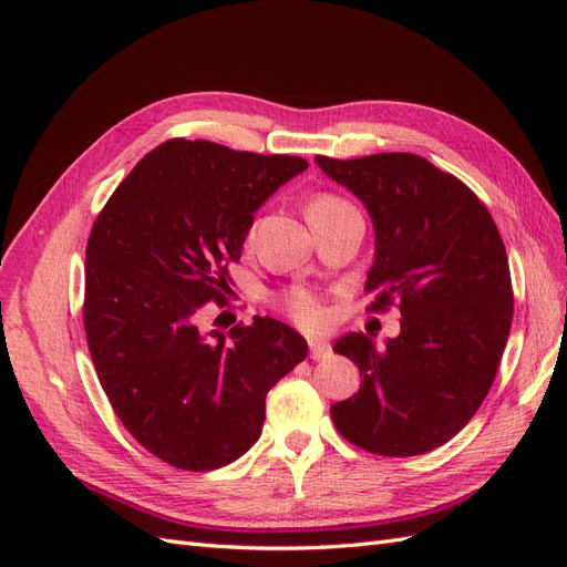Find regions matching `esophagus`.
<instances>
[{
  "instance_id": "esophagus-1",
  "label": "esophagus",
  "mask_w": 567,
  "mask_h": 567,
  "mask_svg": "<svg viewBox=\"0 0 567 567\" xmlns=\"http://www.w3.org/2000/svg\"><path fill=\"white\" fill-rule=\"evenodd\" d=\"M329 354H331V348L326 346V340L310 338V357L312 359H323V357H329Z\"/></svg>"
}]
</instances>
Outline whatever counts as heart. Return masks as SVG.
<instances>
[{"label": "heart", "instance_id": "1", "mask_svg": "<svg viewBox=\"0 0 567 567\" xmlns=\"http://www.w3.org/2000/svg\"><path fill=\"white\" fill-rule=\"evenodd\" d=\"M346 200H340L338 196H331V194H319L310 200V205H307V215L310 213H321V210H331V208H338V205H342ZM284 305L288 315L293 317L296 321L305 323V326H315L321 321V300L312 293V290L307 288H293L288 290V293L284 296Z\"/></svg>", "mask_w": 567, "mask_h": 567}]
</instances>
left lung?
<instances>
[{
    "label": "left lung",
    "instance_id": "left-lung-1",
    "mask_svg": "<svg viewBox=\"0 0 567 567\" xmlns=\"http://www.w3.org/2000/svg\"><path fill=\"white\" fill-rule=\"evenodd\" d=\"M333 182L367 205L375 231L369 310L400 307V336L364 333L333 350L362 385L331 406L338 433L379 456H416L450 442L487 398L513 319L506 248L485 203L414 153L336 161Z\"/></svg>",
    "mask_w": 567,
    "mask_h": 567
}]
</instances>
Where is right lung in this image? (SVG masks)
<instances>
[{
	"label": "right lung",
	"instance_id": "add662e5",
	"mask_svg": "<svg viewBox=\"0 0 567 567\" xmlns=\"http://www.w3.org/2000/svg\"><path fill=\"white\" fill-rule=\"evenodd\" d=\"M302 169L298 156L169 140L94 221L82 310L92 362L115 416L169 466L215 471L246 454L267 392L307 357V340L271 317L227 336L200 329L205 305H227L252 213Z\"/></svg>",
	"mask_w": 567,
	"mask_h": 567
}]
</instances>
